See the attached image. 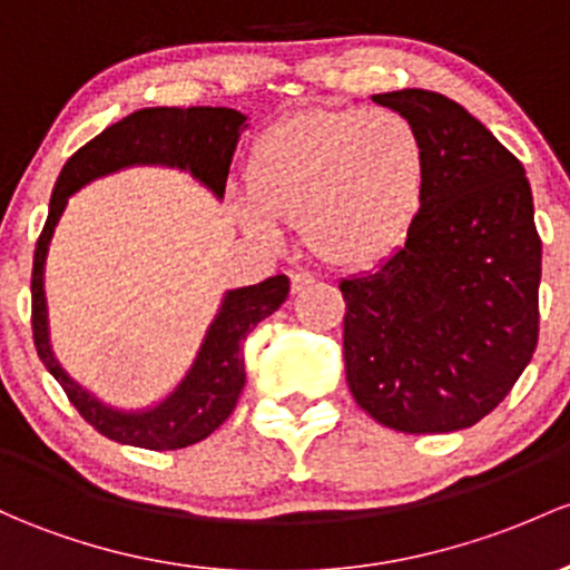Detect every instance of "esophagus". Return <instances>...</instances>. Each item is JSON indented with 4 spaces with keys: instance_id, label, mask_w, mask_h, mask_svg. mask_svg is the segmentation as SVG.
<instances>
[{
    "instance_id": "34e87169",
    "label": "esophagus",
    "mask_w": 570,
    "mask_h": 570,
    "mask_svg": "<svg viewBox=\"0 0 570 570\" xmlns=\"http://www.w3.org/2000/svg\"><path fill=\"white\" fill-rule=\"evenodd\" d=\"M315 285V274H309V272H293L291 274V287H293V293H304L307 291V287H312Z\"/></svg>"
}]
</instances>
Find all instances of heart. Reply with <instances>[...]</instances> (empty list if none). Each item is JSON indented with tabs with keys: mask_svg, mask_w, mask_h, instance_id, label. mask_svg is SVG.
Wrapping results in <instances>:
<instances>
[{
	"mask_svg": "<svg viewBox=\"0 0 570 570\" xmlns=\"http://www.w3.org/2000/svg\"><path fill=\"white\" fill-rule=\"evenodd\" d=\"M253 236L302 223L304 242L334 266H366L407 242L424 212L426 151L394 111H307L268 127L247 163Z\"/></svg>",
	"mask_w": 570,
	"mask_h": 570,
	"instance_id": "1",
	"label": "heart"
}]
</instances>
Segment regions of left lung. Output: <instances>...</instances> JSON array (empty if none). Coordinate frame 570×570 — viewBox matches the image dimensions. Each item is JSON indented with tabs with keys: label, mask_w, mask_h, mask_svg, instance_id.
Segmentation results:
<instances>
[{
	"label": "left lung",
	"mask_w": 570,
	"mask_h": 570,
	"mask_svg": "<svg viewBox=\"0 0 570 570\" xmlns=\"http://www.w3.org/2000/svg\"><path fill=\"white\" fill-rule=\"evenodd\" d=\"M426 151L424 212L375 272L342 279L345 372L377 424L443 434L505 400L538 345L541 236L522 163L438 91L375 95Z\"/></svg>",
	"instance_id": "obj_1"
}]
</instances>
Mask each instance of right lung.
<instances>
[{"mask_svg": "<svg viewBox=\"0 0 570 570\" xmlns=\"http://www.w3.org/2000/svg\"><path fill=\"white\" fill-rule=\"evenodd\" d=\"M242 125L244 116L234 108H140L91 138L87 146H81L65 163L57 187H53L48 219L42 225L32 263L35 347H38V356L46 370L65 389L70 405L81 413V419L116 443L149 451H174L209 438L234 413L238 394L247 381L242 342L263 317L283 307L287 291H291V279L285 274H277L258 285L230 291L219 307V315L209 326L193 370L187 372L179 389L155 410L119 413V410L100 405L81 385L72 383L48 345L46 293H42L48 242L62 217L67 198L76 189L89 185L97 176L127 168V165L160 163L187 168L195 179L214 189V195H223Z\"/></svg>", "mask_w": 570, "mask_h": 570, "instance_id": "obj_1", "label": "right lung"}]
</instances>
